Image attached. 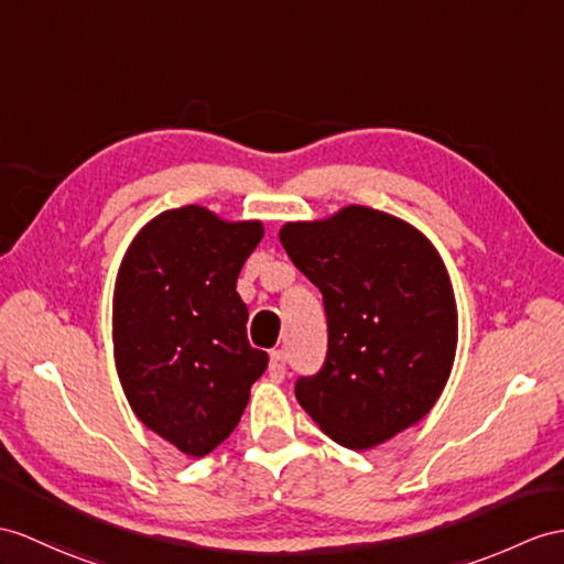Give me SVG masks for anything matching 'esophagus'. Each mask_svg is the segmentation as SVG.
I'll return each instance as SVG.
<instances>
[{"label":"esophagus","instance_id":"34e87169","mask_svg":"<svg viewBox=\"0 0 564 564\" xmlns=\"http://www.w3.org/2000/svg\"><path fill=\"white\" fill-rule=\"evenodd\" d=\"M268 370H270V378L272 380H284V376H286V359H284V351H272L270 354V366H268Z\"/></svg>","mask_w":564,"mask_h":564}]
</instances>
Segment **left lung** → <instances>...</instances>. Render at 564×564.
I'll return each instance as SVG.
<instances>
[{
	"label": "left lung",
	"mask_w": 564,
	"mask_h": 564,
	"mask_svg": "<svg viewBox=\"0 0 564 564\" xmlns=\"http://www.w3.org/2000/svg\"><path fill=\"white\" fill-rule=\"evenodd\" d=\"M280 241L318 286L327 354L294 386L323 433L349 449L390 441L429 414L457 351L447 270L421 231L364 205L290 223Z\"/></svg>",
	"instance_id": "1"
}]
</instances>
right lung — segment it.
<instances>
[{
	"mask_svg": "<svg viewBox=\"0 0 564 564\" xmlns=\"http://www.w3.org/2000/svg\"><path fill=\"white\" fill-rule=\"evenodd\" d=\"M260 239V223H223L186 205L145 225L119 268L112 339L123 394L184 455L205 457L227 441L268 368L237 294Z\"/></svg>",
	"mask_w": 564,
	"mask_h": 564,
	"instance_id": "obj_1",
	"label": "right lung"
}]
</instances>
